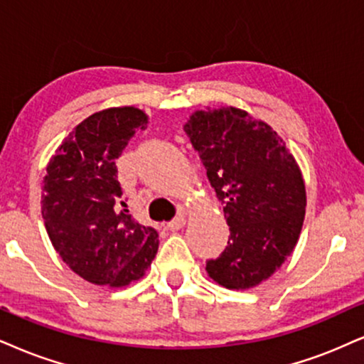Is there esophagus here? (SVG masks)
I'll use <instances>...</instances> for the list:
<instances>
[{
  "instance_id": "1",
  "label": "esophagus",
  "mask_w": 364,
  "mask_h": 364,
  "mask_svg": "<svg viewBox=\"0 0 364 364\" xmlns=\"http://www.w3.org/2000/svg\"><path fill=\"white\" fill-rule=\"evenodd\" d=\"M183 226H186V218H183V216H177V218H173L170 223H167V228L170 231H177Z\"/></svg>"
}]
</instances>
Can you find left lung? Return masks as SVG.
<instances>
[{
  "label": "left lung",
  "instance_id": "left-lung-1",
  "mask_svg": "<svg viewBox=\"0 0 364 364\" xmlns=\"http://www.w3.org/2000/svg\"><path fill=\"white\" fill-rule=\"evenodd\" d=\"M183 129L231 232L205 270L226 289L258 285L282 267L302 230L306 186L297 161L267 123L236 107L197 111Z\"/></svg>",
  "mask_w": 364,
  "mask_h": 364
}]
</instances>
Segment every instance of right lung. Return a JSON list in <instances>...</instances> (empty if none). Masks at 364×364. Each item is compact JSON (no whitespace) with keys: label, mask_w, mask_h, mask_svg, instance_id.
Here are the masks:
<instances>
[{"label":"right lung","mask_w":364,"mask_h":364,"mask_svg":"<svg viewBox=\"0 0 364 364\" xmlns=\"http://www.w3.org/2000/svg\"><path fill=\"white\" fill-rule=\"evenodd\" d=\"M146 127L136 107L89 116L58 146L47 167L42 216L65 264L96 285L124 287L145 275L159 250V232L134 223L119 200L116 159Z\"/></svg>","instance_id":"add662e5"}]
</instances>
